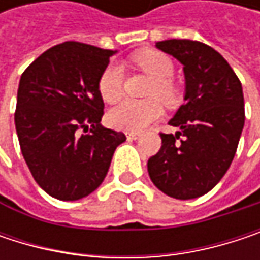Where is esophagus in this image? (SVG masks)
Here are the masks:
<instances>
[{"label": "esophagus", "instance_id": "34e87169", "mask_svg": "<svg viewBox=\"0 0 260 260\" xmlns=\"http://www.w3.org/2000/svg\"><path fill=\"white\" fill-rule=\"evenodd\" d=\"M126 138L128 140H137V138H140V134L138 132H126Z\"/></svg>", "mask_w": 260, "mask_h": 260}]
</instances>
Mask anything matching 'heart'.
Returning a JSON list of instances; mask_svg holds the SVG:
<instances>
[{"label": "heart", "instance_id": "1", "mask_svg": "<svg viewBox=\"0 0 260 260\" xmlns=\"http://www.w3.org/2000/svg\"><path fill=\"white\" fill-rule=\"evenodd\" d=\"M134 63L138 69L147 74L153 81L147 90V96L152 99L132 101L125 99L119 102L108 111V123L117 129L135 131L144 129L147 125L155 122L162 114V107L158 101H162L166 105H175L178 101L176 85L172 82L173 63L172 60L158 51H144L134 57ZM123 88V74L122 68L116 63H110L101 74L98 81V90L105 102H116L122 96ZM155 97H158L155 100Z\"/></svg>", "mask_w": 260, "mask_h": 260}]
</instances>
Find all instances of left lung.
I'll list each match as a JSON object with an SVG mask.
<instances>
[{
  "label": "left lung",
  "mask_w": 260,
  "mask_h": 260,
  "mask_svg": "<svg viewBox=\"0 0 260 260\" xmlns=\"http://www.w3.org/2000/svg\"><path fill=\"white\" fill-rule=\"evenodd\" d=\"M155 46L183 66L185 102L169 122L179 131L161 134L147 172L164 194L189 200L211 191L232 164L245 120L242 85L223 55L202 42L172 39Z\"/></svg>",
  "instance_id": "left-lung-1"
}]
</instances>
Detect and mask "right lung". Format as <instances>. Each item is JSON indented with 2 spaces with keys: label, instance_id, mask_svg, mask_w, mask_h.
<instances>
[{
  "label": "right lung",
  "instance_id": "1",
  "mask_svg": "<svg viewBox=\"0 0 260 260\" xmlns=\"http://www.w3.org/2000/svg\"><path fill=\"white\" fill-rule=\"evenodd\" d=\"M116 52L64 42L37 57L21 77L15 113L21 152L34 181L58 200L91 194L126 140L101 125L98 81Z\"/></svg>",
  "mask_w": 260,
  "mask_h": 260
}]
</instances>
